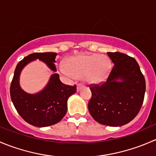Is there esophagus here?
<instances>
[{
	"label": "esophagus",
	"mask_w": 156,
	"mask_h": 156,
	"mask_svg": "<svg viewBox=\"0 0 156 156\" xmlns=\"http://www.w3.org/2000/svg\"><path fill=\"white\" fill-rule=\"evenodd\" d=\"M82 87H84V85H82L81 84H77V90H78V91H79L80 90H81Z\"/></svg>",
	"instance_id": "esophagus-1"
}]
</instances>
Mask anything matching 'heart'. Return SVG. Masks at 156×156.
Wrapping results in <instances>:
<instances>
[{
    "instance_id": "heart-1",
    "label": "heart",
    "mask_w": 156,
    "mask_h": 156,
    "mask_svg": "<svg viewBox=\"0 0 156 156\" xmlns=\"http://www.w3.org/2000/svg\"><path fill=\"white\" fill-rule=\"evenodd\" d=\"M112 69L109 59L105 55L81 54L71 56L61 64L59 71L66 77L82 78L88 84H97L108 78Z\"/></svg>"
}]
</instances>
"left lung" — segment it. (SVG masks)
Listing matches in <instances>:
<instances>
[{
  "label": "left lung",
  "instance_id": "obj_1",
  "mask_svg": "<svg viewBox=\"0 0 156 156\" xmlns=\"http://www.w3.org/2000/svg\"><path fill=\"white\" fill-rule=\"evenodd\" d=\"M107 54L114 66L106 81L100 85H90L92 97L88 110L98 123L122 126L133 120L140 110L145 78L134 58L119 52Z\"/></svg>",
  "mask_w": 156,
  "mask_h": 156
}]
</instances>
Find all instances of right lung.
Masks as SVG:
<instances>
[{
  "label": "right lung",
  "mask_w": 156,
  "mask_h": 156,
  "mask_svg": "<svg viewBox=\"0 0 156 156\" xmlns=\"http://www.w3.org/2000/svg\"><path fill=\"white\" fill-rule=\"evenodd\" d=\"M56 53H34L22 59L16 67L11 82L10 97L16 109L26 122L35 127H43L58 123L67 112V100L76 92V85L62 84L57 73L50 76L48 84L40 92L28 94L20 85L22 70L27 64L35 59L44 62L53 72Z\"/></svg>",
  "instance_id": "right-lung-1"
}]
</instances>
